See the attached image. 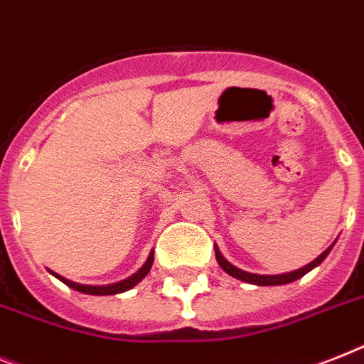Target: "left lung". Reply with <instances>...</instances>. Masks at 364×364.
I'll return each mask as SVG.
<instances>
[{"label":"left lung","mask_w":364,"mask_h":364,"mask_svg":"<svg viewBox=\"0 0 364 364\" xmlns=\"http://www.w3.org/2000/svg\"><path fill=\"white\" fill-rule=\"evenodd\" d=\"M331 249H333V245H331L329 249L326 250L323 254H320L318 258L314 259V262H310L309 265H305V267L297 269V271H291V273H284V274H254V273H247V271H243V269H237L235 265H232L228 262V259L224 258L223 254H220V250L217 249V245H215V256H217V262L218 265L226 271L228 274H232L233 279H239L243 280V282H249V284H256V286H280V284H288V282H294V280L301 279L303 274H306L310 271V269H314L316 265H320L323 259L327 258V254L331 252Z\"/></svg>","instance_id":"1"}]
</instances>
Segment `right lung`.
Returning <instances> with one entry per match:
<instances>
[{"label": "right lung", "mask_w": 364, "mask_h": 364, "mask_svg": "<svg viewBox=\"0 0 364 364\" xmlns=\"http://www.w3.org/2000/svg\"><path fill=\"white\" fill-rule=\"evenodd\" d=\"M153 265V252L149 254V258H147L146 265L138 271V273H134L132 277H129V279L121 280V282H117V284H108V286H85V284H76V282H70V280L63 279V277H59L58 273H50L54 274L55 279H59L61 282H65V284L69 286V288L76 289V291H82V294H87V295H114V294H123V291H127V289H131L132 286H136L138 282H140L144 277H146L147 273H149V269H151Z\"/></svg>", "instance_id": "obj_1"}]
</instances>
